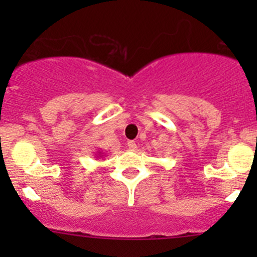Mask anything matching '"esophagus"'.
Listing matches in <instances>:
<instances>
[{
	"mask_svg": "<svg viewBox=\"0 0 257 257\" xmlns=\"http://www.w3.org/2000/svg\"><path fill=\"white\" fill-rule=\"evenodd\" d=\"M126 145H128L129 149H131V150H136L137 149V144H136V142H134V141H129L128 143H126Z\"/></svg>",
	"mask_w": 257,
	"mask_h": 257,
	"instance_id": "obj_1",
	"label": "esophagus"
}]
</instances>
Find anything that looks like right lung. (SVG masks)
<instances>
[{"label":"right lung","instance_id":"right-lung-1","mask_svg":"<svg viewBox=\"0 0 257 257\" xmlns=\"http://www.w3.org/2000/svg\"><path fill=\"white\" fill-rule=\"evenodd\" d=\"M98 158H99V157H103V153L102 152H98Z\"/></svg>","mask_w":257,"mask_h":257}]
</instances>
